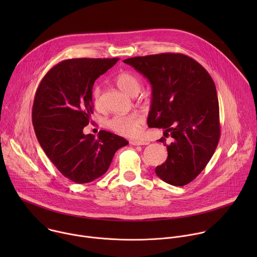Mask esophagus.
<instances>
[{"label": "esophagus", "instance_id": "obj_1", "mask_svg": "<svg viewBox=\"0 0 257 257\" xmlns=\"http://www.w3.org/2000/svg\"><path fill=\"white\" fill-rule=\"evenodd\" d=\"M130 144H132V145H148L149 142L145 140H131Z\"/></svg>", "mask_w": 257, "mask_h": 257}]
</instances>
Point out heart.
Here are the masks:
<instances>
[{"mask_svg": "<svg viewBox=\"0 0 257 257\" xmlns=\"http://www.w3.org/2000/svg\"><path fill=\"white\" fill-rule=\"evenodd\" d=\"M117 86L130 95H135L140 89L139 79L129 72H122L116 77ZM93 102L96 107L101 105L100 88L95 86L93 89ZM144 123V119L137 113L128 115H116L107 121V126L115 133L124 137H134L138 135L140 128Z\"/></svg>", "mask_w": 257, "mask_h": 257, "instance_id": "1", "label": "heart"}]
</instances>
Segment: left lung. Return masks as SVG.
I'll return each instance as SVG.
<instances>
[{
  "mask_svg": "<svg viewBox=\"0 0 257 257\" xmlns=\"http://www.w3.org/2000/svg\"><path fill=\"white\" fill-rule=\"evenodd\" d=\"M149 79L151 128L165 129L159 139L167 146V161L156 174L168 184L184 186L211 159L221 135L214 82L192 58L175 53L134 57L123 61ZM170 137L172 142L166 144Z\"/></svg>",
  "mask_w": 257,
  "mask_h": 257,
  "instance_id": "left-lung-1",
  "label": "left lung"
}]
</instances>
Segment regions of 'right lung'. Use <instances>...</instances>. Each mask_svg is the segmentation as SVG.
<instances>
[{
  "label": "right lung",
  "mask_w": 257,
  "mask_h": 257,
  "mask_svg": "<svg viewBox=\"0 0 257 257\" xmlns=\"http://www.w3.org/2000/svg\"><path fill=\"white\" fill-rule=\"evenodd\" d=\"M113 59H69L54 66L36 90L32 124L42 149L69 180L84 184L102 176L115 153L128 141L100 130L85 135L93 113L94 81L112 68Z\"/></svg>",
  "instance_id": "1"
}]
</instances>
